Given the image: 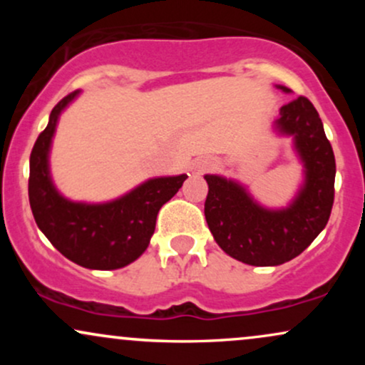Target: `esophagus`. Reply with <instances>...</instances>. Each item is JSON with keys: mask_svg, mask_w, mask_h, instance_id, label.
<instances>
[{"mask_svg": "<svg viewBox=\"0 0 365 365\" xmlns=\"http://www.w3.org/2000/svg\"><path fill=\"white\" fill-rule=\"evenodd\" d=\"M212 166H215V163H212V161H199V163H195V170L197 171L209 170V168H212Z\"/></svg>", "mask_w": 365, "mask_h": 365, "instance_id": "1", "label": "esophagus"}]
</instances>
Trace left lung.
<instances>
[{
	"label": "left lung",
	"instance_id": "obj_1",
	"mask_svg": "<svg viewBox=\"0 0 365 365\" xmlns=\"http://www.w3.org/2000/svg\"><path fill=\"white\" fill-rule=\"evenodd\" d=\"M276 89L290 94L284 86ZM276 135L290 137L302 163L304 180L284 207H266L244 183L204 175L209 192L204 215L216 244L230 257L250 266H279L302 254L328 223L334 199L336 163L319 113L307 98L279 108Z\"/></svg>",
	"mask_w": 365,
	"mask_h": 365
}]
</instances>
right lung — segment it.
<instances>
[{
	"label": "right lung",
	"instance_id": "right-lung-1",
	"mask_svg": "<svg viewBox=\"0 0 365 365\" xmlns=\"http://www.w3.org/2000/svg\"><path fill=\"white\" fill-rule=\"evenodd\" d=\"M78 94L72 92L53 108L48 127L37 137L31 153L29 200L39 230L66 259L87 269H120L145 252L159 209L177 194L187 175L149 178L108 202L66 199L51 178L49 153L61 113Z\"/></svg>",
	"mask_w": 365,
	"mask_h": 365
}]
</instances>
